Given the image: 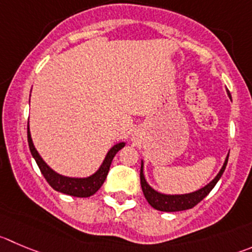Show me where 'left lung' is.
I'll use <instances>...</instances> for the list:
<instances>
[{
    "label": "left lung",
    "instance_id": "obj_1",
    "mask_svg": "<svg viewBox=\"0 0 252 252\" xmlns=\"http://www.w3.org/2000/svg\"><path fill=\"white\" fill-rule=\"evenodd\" d=\"M229 95L230 97V94ZM227 159H229V155L225 158V162L222 164L221 169L219 171V173L217 174L214 179H213L210 183H208L207 186L203 187V188L198 189V190L193 191V193L188 194H162L159 191L155 190L150 184L147 183L145 178V174H143V160L141 162V172H140V179H141V187H142V191L145 198L147 199L148 204L151 205L155 209L160 210V212H181V210H187L191 209L193 207H195L199 202H202L205 196L210 193L213 188L215 187V184L218 183V181L220 179V177L224 173L225 168H226Z\"/></svg>",
    "mask_w": 252,
    "mask_h": 252
}]
</instances>
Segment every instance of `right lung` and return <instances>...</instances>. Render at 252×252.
<instances>
[{
    "mask_svg": "<svg viewBox=\"0 0 252 252\" xmlns=\"http://www.w3.org/2000/svg\"><path fill=\"white\" fill-rule=\"evenodd\" d=\"M27 137L31 153H32L33 158H34L35 162H37L40 172H42V174L44 176L45 181L49 183V186L52 187L54 190L68 194V195L71 196H78V198H88V196L93 195V194H95L99 190L100 187L104 184L105 179H106L110 166H111V162L112 159H114L115 155H116L122 147H125V142H120L116 143L115 146H112V147L110 148L109 152H107L106 157H105L104 162H102V164L100 166V168L90 177H86V178H71V177L62 176V174L54 172L47 163H45L44 160H43V158L40 157L38 151L35 150L34 145H33V141L30 132V126H27Z\"/></svg>",
    "mask_w": 252,
    "mask_h": 252,
    "instance_id": "obj_1",
    "label": "right lung"
}]
</instances>
